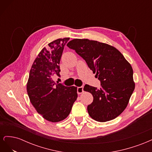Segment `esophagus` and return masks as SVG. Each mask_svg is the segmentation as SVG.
<instances>
[{"label": "esophagus", "instance_id": "esophagus-1", "mask_svg": "<svg viewBox=\"0 0 152 152\" xmlns=\"http://www.w3.org/2000/svg\"><path fill=\"white\" fill-rule=\"evenodd\" d=\"M77 93H78V94H82V93H83V92H84V87H83V86L78 87H77Z\"/></svg>", "mask_w": 152, "mask_h": 152}]
</instances>
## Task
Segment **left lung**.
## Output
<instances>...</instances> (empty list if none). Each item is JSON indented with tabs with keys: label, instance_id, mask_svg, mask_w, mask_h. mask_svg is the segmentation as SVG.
I'll use <instances>...</instances> for the list:
<instances>
[{
	"label": "left lung",
	"instance_id": "left-lung-1",
	"mask_svg": "<svg viewBox=\"0 0 152 152\" xmlns=\"http://www.w3.org/2000/svg\"><path fill=\"white\" fill-rule=\"evenodd\" d=\"M67 46L83 58L100 81L101 87L86 84L93 96L87 112L94 120H113L124 111L135 88L131 65L122 53L108 44L89 39H73Z\"/></svg>",
	"mask_w": 152,
	"mask_h": 152
}]
</instances>
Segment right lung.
<instances>
[{
	"label": "right lung",
	"mask_w": 152,
	"mask_h": 152,
	"mask_svg": "<svg viewBox=\"0 0 152 152\" xmlns=\"http://www.w3.org/2000/svg\"><path fill=\"white\" fill-rule=\"evenodd\" d=\"M70 38L58 39L43 48L31 66L26 85L30 102L45 119L58 122L66 118L77 98V87L55 82L60 77L59 63Z\"/></svg>",
	"instance_id": "1"
}]
</instances>
